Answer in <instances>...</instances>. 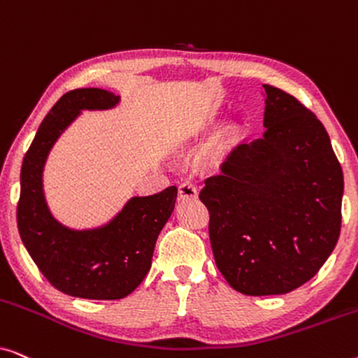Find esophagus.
Instances as JSON below:
<instances>
[{
	"instance_id": "esophagus-1",
	"label": "esophagus",
	"mask_w": 358,
	"mask_h": 358,
	"mask_svg": "<svg viewBox=\"0 0 358 358\" xmlns=\"http://www.w3.org/2000/svg\"><path fill=\"white\" fill-rule=\"evenodd\" d=\"M195 197H197V187H195V184L190 182V180H184V182L179 185V199L187 200Z\"/></svg>"
}]
</instances>
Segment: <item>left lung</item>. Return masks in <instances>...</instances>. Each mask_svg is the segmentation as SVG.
Masks as SVG:
<instances>
[{"label": "left lung", "mask_w": 358, "mask_h": 358, "mask_svg": "<svg viewBox=\"0 0 358 358\" xmlns=\"http://www.w3.org/2000/svg\"><path fill=\"white\" fill-rule=\"evenodd\" d=\"M262 138L238 143L199 199L218 271L244 295L301 287L334 251L344 174L320 119L295 96L264 85Z\"/></svg>", "instance_id": "1"}]
</instances>
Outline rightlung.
<instances>
[{
  "mask_svg": "<svg viewBox=\"0 0 358 358\" xmlns=\"http://www.w3.org/2000/svg\"><path fill=\"white\" fill-rule=\"evenodd\" d=\"M119 97L97 87L63 94L42 120L21 168L17 228L38 271L57 290L87 300H120L143 282L158 234L174 210L176 185L134 197L106 227L73 231L48 212L42 169L52 145L81 109H109Z\"/></svg>",
  "mask_w": 358,
  "mask_h": 358,
  "instance_id": "right-lung-1",
  "label": "right lung"
}]
</instances>
